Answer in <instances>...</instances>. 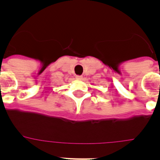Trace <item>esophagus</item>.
I'll return each instance as SVG.
<instances>
[{"mask_svg": "<svg viewBox=\"0 0 160 160\" xmlns=\"http://www.w3.org/2000/svg\"><path fill=\"white\" fill-rule=\"evenodd\" d=\"M76 79L77 80H82L83 76L82 75H76Z\"/></svg>", "mask_w": 160, "mask_h": 160, "instance_id": "obj_1", "label": "esophagus"}]
</instances>
